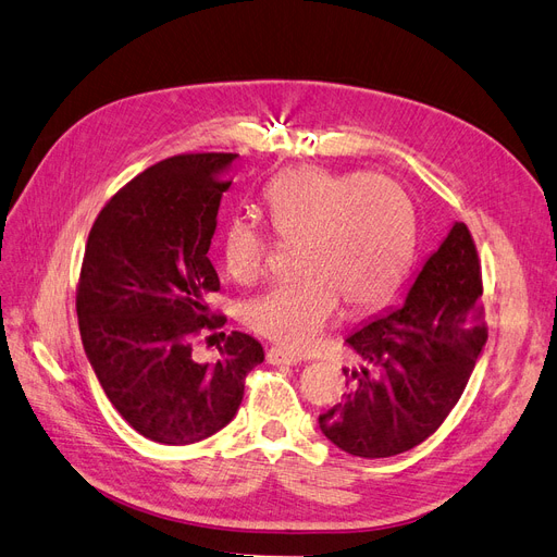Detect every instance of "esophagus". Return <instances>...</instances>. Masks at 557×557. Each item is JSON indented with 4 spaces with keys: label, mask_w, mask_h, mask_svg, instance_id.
<instances>
[{
    "label": "esophagus",
    "mask_w": 557,
    "mask_h": 557,
    "mask_svg": "<svg viewBox=\"0 0 557 557\" xmlns=\"http://www.w3.org/2000/svg\"><path fill=\"white\" fill-rule=\"evenodd\" d=\"M265 361L271 363V366H296L300 358L296 354H292V351L282 349V347H271V349H268V354H265Z\"/></svg>",
    "instance_id": "esophagus-1"
}]
</instances>
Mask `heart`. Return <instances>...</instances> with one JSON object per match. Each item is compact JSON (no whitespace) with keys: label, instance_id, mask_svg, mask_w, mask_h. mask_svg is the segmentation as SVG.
Masks as SVG:
<instances>
[{"label":"heart","instance_id":"1","mask_svg":"<svg viewBox=\"0 0 557 557\" xmlns=\"http://www.w3.org/2000/svg\"><path fill=\"white\" fill-rule=\"evenodd\" d=\"M263 208L284 243H298L296 271L265 294L247 300L243 321L286 349H310L339 314L380 305L414 255L417 210L400 183L382 173H337L298 166L263 187ZM226 273L249 284L263 275L271 238L236 214L220 245Z\"/></svg>","mask_w":557,"mask_h":557}]
</instances>
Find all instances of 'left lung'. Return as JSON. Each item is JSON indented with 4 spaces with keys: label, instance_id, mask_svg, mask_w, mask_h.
I'll return each mask as SVG.
<instances>
[{
    "label": "left lung",
    "instance_id": "left-lung-1",
    "mask_svg": "<svg viewBox=\"0 0 557 557\" xmlns=\"http://www.w3.org/2000/svg\"><path fill=\"white\" fill-rule=\"evenodd\" d=\"M481 261L470 228L456 222L398 308L345 343L361 370L319 428L358 458H388L425 442L460 400L488 339Z\"/></svg>",
    "mask_w": 557,
    "mask_h": 557
}]
</instances>
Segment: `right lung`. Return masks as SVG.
Wrapping results in <instances>:
<instances>
[{"label":"right lung","mask_w":557,"mask_h":557,"mask_svg":"<svg viewBox=\"0 0 557 557\" xmlns=\"http://www.w3.org/2000/svg\"><path fill=\"white\" fill-rule=\"evenodd\" d=\"M233 159L159 161L111 196L87 236L76 286L85 354L120 417L159 444L201 442L231 423L247 372L263 363L261 343L238 331L218 363L191 356L194 337L226 321L206 298L220 292L208 249Z\"/></svg>","instance_id":"1"}]
</instances>
